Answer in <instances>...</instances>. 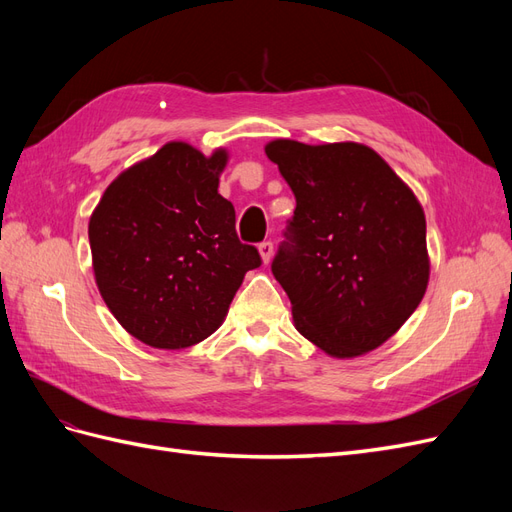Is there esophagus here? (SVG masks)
<instances>
[{"label":"esophagus","mask_w":512,"mask_h":512,"mask_svg":"<svg viewBox=\"0 0 512 512\" xmlns=\"http://www.w3.org/2000/svg\"><path fill=\"white\" fill-rule=\"evenodd\" d=\"M258 252H260L262 262H265V265H269L271 258H273V243H271V241H262V243L258 245Z\"/></svg>","instance_id":"1"}]
</instances>
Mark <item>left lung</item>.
<instances>
[{"label":"left lung","instance_id":"1","mask_svg":"<svg viewBox=\"0 0 512 512\" xmlns=\"http://www.w3.org/2000/svg\"><path fill=\"white\" fill-rule=\"evenodd\" d=\"M297 198L271 271L297 331L335 359L393 337L429 282L425 213L414 192L361 143L265 147Z\"/></svg>","mask_w":512,"mask_h":512}]
</instances>
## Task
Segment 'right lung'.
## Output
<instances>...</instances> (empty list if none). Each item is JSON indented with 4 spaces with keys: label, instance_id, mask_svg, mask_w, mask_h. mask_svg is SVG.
I'll return each mask as SVG.
<instances>
[{
    "label": "right lung",
    "instance_id": "1",
    "mask_svg": "<svg viewBox=\"0 0 512 512\" xmlns=\"http://www.w3.org/2000/svg\"><path fill=\"white\" fill-rule=\"evenodd\" d=\"M228 151L211 156L170 141L108 185L89 218L96 284L132 337L162 350L207 339L224 322L254 245L235 230V207L220 192Z\"/></svg>",
    "mask_w": 512,
    "mask_h": 512
}]
</instances>
